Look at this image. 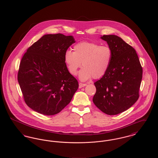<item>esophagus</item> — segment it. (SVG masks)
<instances>
[{
    "label": "esophagus",
    "mask_w": 158,
    "mask_h": 158,
    "mask_svg": "<svg viewBox=\"0 0 158 158\" xmlns=\"http://www.w3.org/2000/svg\"><path fill=\"white\" fill-rule=\"evenodd\" d=\"M79 88H82V87L85 86L86 85V83H79Z\"/></svg>",
    "instance_id": "34e87169"
}]
</instances>
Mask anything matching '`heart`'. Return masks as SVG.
<instances>
[{
	"label": "heart",
	"mask_w": 158,
	"mask_h": 158,
	"mask_svg": "<svg viewBox=\"0 0 158 158\" xmlns=\"http://www.w3.org/2000/svg\"><path fill=\"white\" fill-rule=\"evenodd\" d=\"M74 52L67 50L64 55V60L69 72L76 76L78 69L82 65L79 78L82 81L99 79L105 75L110 68L113 59V51L107 45L83 41L73 47Z\"/></svg>",
	"instance_id": "b5f03b06"
}]
</instances>
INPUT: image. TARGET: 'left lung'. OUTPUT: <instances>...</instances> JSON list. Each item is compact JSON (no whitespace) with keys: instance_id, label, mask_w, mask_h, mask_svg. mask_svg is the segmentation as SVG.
Masks as SVG:
<instances>
[{"instance_id":"1","label":"left lung","mask_w":158,"mask_h":158,"mask_svg":"<svg viewBox=\"0 0 158 158\" xmlns=\"http://www.w3.org/2000/svg\"><path fill=\"white\" fill-rule=\"evenodd\" d=\"M101 38L111 48L113 59L106 73L94 83L97 90L93 102L103 113L116 115L137 101L143 70L135 50L122 38L115 35Z\"/></svg>"}]
</instances>
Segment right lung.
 <instances>
[{
  "mask_svg": "<svg viewBox=\"0 0 158 158\" xmlns=\"http://www.w3.org/2000/svg\"><path fill=\"white\" fill-rule=\"evenodd\" d=\"M73 36L46 34L30 47L21 59L18 81L27 105L34 111L53 115L71 101L79 84L64 60Z\"/></svg>",
  "mask_w": 158,
  "mask_h": 158,
  "instance_id": "1",
  "label": "right lung"
}]
</instances>
